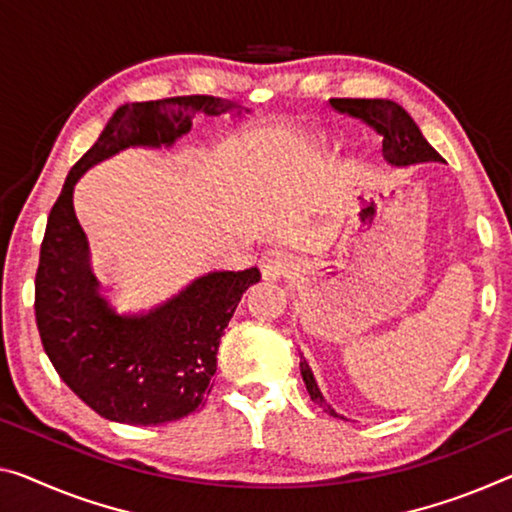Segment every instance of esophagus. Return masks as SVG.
<instances>
[{"label":"esophagus","mask_w":512,"mask_h":512,"mask_svg":"<svg viewBox=\"0 0 512 512\" xmlns=\"http://www.w3.org/2000/svg\"><path fill=\"white\" fill-rule=\"evenodd\" d=\"M288 258L281 254V251H267L261 258H258V267H261L265 279H279L288 272Z\"/></svg>","instance_id":"1"}]
</instances>
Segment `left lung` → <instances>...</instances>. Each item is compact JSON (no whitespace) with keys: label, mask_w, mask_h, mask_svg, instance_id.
Here are the masks:
<instances>
[{"label":"left lung","mask_w":512,"mask_h":512,"mask_svg":"<svg viewBox=\"0 0 512 512\" xmlns=\"http://www.w3.org/2000/svg\"><path fill=\"white\" fill-rule=\"evenodd\" d=\"M332 107L341 114H350L355 119H361L366 125L382 137V153L384 160L393 167H414V164H426V162H442V155H439L435 148H432L426 137L421 135L419 125L412 121V116L405 112L398 102L393 100H366V98H332ZM302 380L306 384V391L313 403L322 407V412L329 416H338L332 405L325 403L322 393L318 389L316 380H313V373L306 359L300 361ZM343 419V416H341Z\"/></svg>","instance_id":"1"}]
</instances>
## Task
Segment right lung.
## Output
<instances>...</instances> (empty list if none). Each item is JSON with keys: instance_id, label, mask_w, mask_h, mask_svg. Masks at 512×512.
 <instances>
[{"instance_id": "add662e5", "label": "right lung", "mask_w": 512, "mask_h": 512, "mask_svg": "<svg viewBox=\"0 0 512 512\" xmlns=\"http://www.w3.org/2000/svg\"><path fill=\"white\" fill-rule=\"evenodd\" d=\"M233 109L238 102L215 96L119 107L70 169L47 217L36 270L38 334L61 380L109 421L162 426L206 405L224 329L261 272H210L146 316H116L89 270L73 187L86 169L123 148L171 146L190 132L196 114L219 116Z\"/></svg>"}]
</instances>
